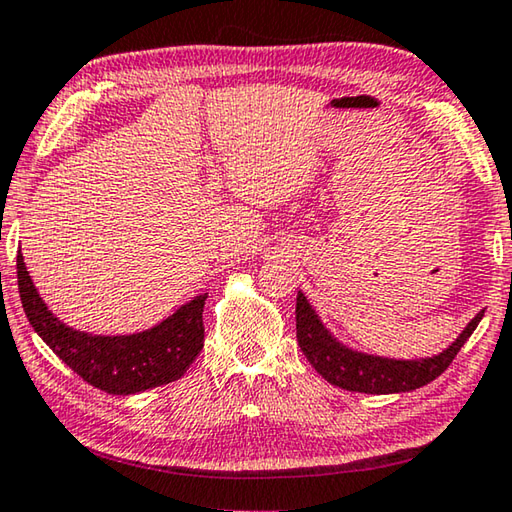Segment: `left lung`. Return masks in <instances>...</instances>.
<instances>
[{"mask_svg": "<svg viewBox=\"0 0 512 512\" xmlns=\"http://www.w3.org/2000/svg\"><path fill=\"white\" fill-rule=\"evenodd\" d=\"M481 309L461 336L436 357L427 359H386L375 354H363L357 350L345 348L341 341H336L332 332L320 323V318L305 298V293L298 291L296 300V336L300 350L305 352L311 366L318 375H323L329 384L343 388V391L368 393V395H388V393H409L415 388L427 386L429 381L449 368L458 350L470 339L476 325L483 318Z\"/></svg>", "mask_w": 512, "mask_h": 512, "instance_id": "1", "label": "left lung"}]
</instances>
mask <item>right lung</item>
Here are the masks:
<instances>
[{
    "label": "right lung",
    "instance_id": "1",
    "mask_svg": "<svg viewBox=\"0 0 512 512\" xmlns=\"http://www.w3.org/2000/svg\"><path fill=\"white\" fill-rule=\"evenodd\" d=\"M17 287L31 327L58 359L90 386L110 395H133L180 379L203 350L205 298L196 296L146 332L99 336L79 332L51 314L17 253Z\"/></svg>",
    "mask_w": 512,
    "mask_h": 512
}]
</instances>
